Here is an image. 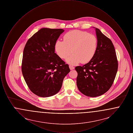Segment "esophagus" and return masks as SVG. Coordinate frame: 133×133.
I'll return each mask as SVG.
<instances>
[{
	"label": "esophagus",
	"instance_id": "34e87169",
	"mask_svg": "<svg viewBox=\"0 0 133 133\" xmlns=\"http://www.w3.org/2000/svg\"><path fill=\"white\" fill-rule=\"evenodd\" d=\"M69 68L70 70L74 69V68H75V67L72 65H69Z\"/></svg>",
	"mask_w": 133,
	"mask_h": 133
}]
</instances>
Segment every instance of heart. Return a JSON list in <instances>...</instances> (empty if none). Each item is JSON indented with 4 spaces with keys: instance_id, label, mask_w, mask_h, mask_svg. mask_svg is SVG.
Segmentation results:
<instances>
[{
    "instance_id": "heart-1",
    "label": "heart",
    "mask_w": 133,
    "mask_h": 133,
    "mask_svg": "<svg viewBox=\"0 0 133 133\" xmlns=\"http://www.w3.org/2000/svg\"><path fill=\"white\" fill-rule=\"evenodd\" d=\"M97 47V39L95 35L88 32L73 30L67 33L63 36V41L58 40L55 44L57 55L65 59L66 62L75 65L81 62L86 63L94 57Z\"/></svg>"
}]
</instances>
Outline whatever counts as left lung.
I'll return each instance as SVG.
<instances>
[{"instance_id":"obj_1","label":"left lung","mask_w":133,"mask_h":133,"mask_svg":"<svg viewBox=\"0 0 133 133\" xmlns=\"http://www.w3.org/2000/svg\"><path fill=\"white\" fill-rule=\"evenodd\" d=\"M97 47L95 55L88 63L77 66V85L79 90L88 97L104 94L114 82L118 63L111 40L95 28Z\"/></svg>"}]
</instances>
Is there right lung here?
Here are the masks:
<instances>
[{
    "mask_svg": "<svg viewBox=\"0 0 133 133\" xmlns=\"http://www.w3.org/2000/svg\"><path fill=\"white\" fill-rule=\"evenodd\" d=\"M64 31L41 28L28 39L24 48L22 74L32 92L39 97L57 94L70 71L69 65L55 53V43Z\"/></svg>",
    "mask_w": 133,
    "mask_h": 133,
    "instance_id": "right-lung-1",
    "label": "right lung"
}]
</instances>
